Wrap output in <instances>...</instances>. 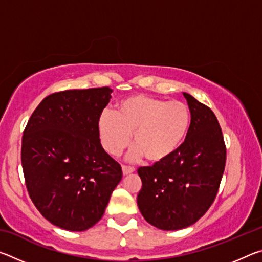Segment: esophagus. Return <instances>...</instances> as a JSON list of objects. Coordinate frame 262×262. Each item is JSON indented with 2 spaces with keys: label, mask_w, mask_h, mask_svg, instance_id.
Returning a JSON list of instances; mask_svg holds the SVG:
<instances>
[{
  "label": "esophagus",
  "mask_w": 262,
  "mask_h": 262,
  "mask_svg": "<svg viewBox=\"0 0 262 262\" xmlns=\"http://www.w3.org/2000/svg\"><path fill=\"white\" fill-rule=\"evenodd\" d=\"M134 171H135V167H133V166H127V165H123L122 166V173L125 174V176L130 174Z\"/></svg>",
  "instance_id": "1"
}]
</instances>
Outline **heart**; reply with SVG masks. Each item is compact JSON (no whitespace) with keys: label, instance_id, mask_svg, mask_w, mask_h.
Here are the masks:
<instances>
[{"label":"heart","instance_id":"obj_1","mask_svg":"<svg viewBox=\"0 0 262 262\" xmlns=\"http://www.w3.org/2000/svg\"><path fill=\"white\" fill-rule=\"evenodd\" d=\"M190 125L187 106L147 95H132L118 101L115 111H104L98 132L104 149L119 156L130 142L133 157L159 163L171 157L183 143Z\"/></svg>","mask_w":262,"mask_h":262}]
</instances>
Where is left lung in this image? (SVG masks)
<instances>
[{
    "label": "left lung",
    "mask_w": 262,
    "mask_h": 262,
    "mask_svg": "<svg viewBox=\"0 0 262 262\" xmlns=\"http://www.w3.org/2000/svg\"><path fill=\"white\" fill-rule=\"evenodd\" d=\"M190 125L171 157L139 167L137 206L144 220L165 231L187 228L206 214L223 177L227 148L214 112L184 92Z\"/></svg>",
    "instance_id": "left-lung-1"
}]
</instances>
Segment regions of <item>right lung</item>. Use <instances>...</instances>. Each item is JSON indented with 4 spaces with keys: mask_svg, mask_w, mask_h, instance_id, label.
I'll use <instances>...</instances> for the list:
<instances>
[{
    "mask_svg": "<svg viewBox=\"0 0 262 262\" xmlns=\"http://www.w3.org/2000/svg\"><path fill=\"white\" fill-rule=\"evenodd\" d=\"M108 86L47 96L28 121L21 166L31 200L52 224L85 231L103 217L122 170L100 144Z\"/></svg>",
    "mask_w": 262,
    "mask_h": 262,
    "instance_id": "add662e5",
    "label": "right lung"
}]
</instances>
